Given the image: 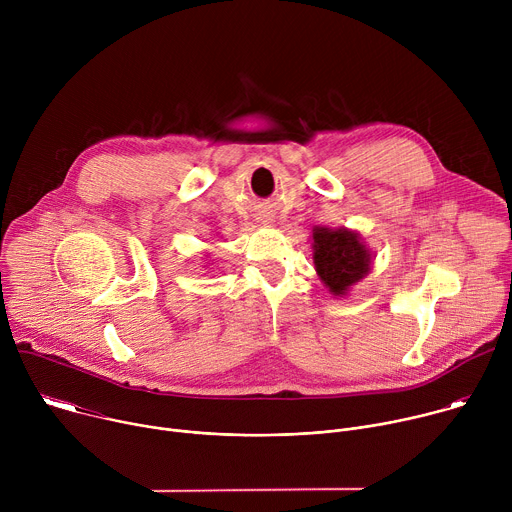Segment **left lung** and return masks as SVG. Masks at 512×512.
<instances>
[{
	"mask_svg": "<svg viewBox=\"0 0 512 512\" xmlns=\"http://www.w3.org/2000/svg\"><path fill=\"white\" fill-rule=\"evenodd\" d=\"M312 239L314 265L330 294L346 296L348 289L371 271L373 255L356 231L316 227Z\"/></svg>",
	"mask_w": 512,
	"mask_h": 512,
	"instance_id": "8db88e82",
	"label": "left lung"
}]
</instances>
